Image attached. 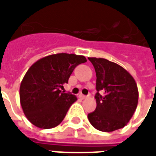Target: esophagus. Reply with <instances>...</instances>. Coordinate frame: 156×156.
<instances>
[{"instance_id": "obj_1", "label": "esophagus", "mask_w": 156, "mask_h": 156, "mask_svg": "<svg viewBox=\"0 0 156 156\" xmlns=\"http://www.w3.org/2000/svg\"><path fill=\"white\" fill-rule=\"evenodd\" d=\"M79 97H80L81 99H85V98L88 97V96H84V95H82V94H81V95H79Z\"/></svg>"}]
</instances>
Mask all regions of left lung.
<instances>
[{
    "label": "left lung",
    "instance_id": "obj_1",
    "mask_svg": "<svg viewBox=\"0 0 156 156\" xmlns=\"http://www.w3.org/2000/svg\"><path fill=\"white\" fill-rule=\"evenodd\" d=\"M88 59L96 71L97 90L96 108L88 114L89 121L96 129L105 132L123 128L134 114L138 102V90L134 78L114 62L96 57Z\"/></svg>",
    "mask_w": 156,
    "mask_h": 156
}]
</instances>
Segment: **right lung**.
<instances>
[{
	"mask_svg": "<svg viewBox=\"0 0 156 156\" xmlns=\"http://www.w3.org/2000/svg\"><path fill=\"white\" fill-rule=\"evenodd\" d=\"M86 61L83 55L60 53L43 57L30 67L20 88V104L30 122L42 129L62 122L77 97L60 89L75 67Z\"/></svg>",
	"mask_w": 156,
	"mask_h": 156,
	"instance_id": "add662e5",
	"label": "right lung"
}]
</instances>
